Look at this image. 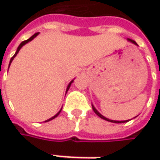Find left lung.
<instances>
[{
    "label": "left lung",
    "instance_id": "obj_1",
    "mask_svg": "<svg viewBox=\"0 0 160 160\" xmlns=\"http://www.w3.org/2000/svg\"><path fill=\"white\" fill-rule=\"evenodd\" d=\"M128 41L137 45V43H136V42H135L134 41H132V40H131V39H128ZM92 110L94 111V113H95V114H96L97 116H99V117H100L101 118L105 119V120H108V121H110V122H114V123H123V122H127V121H129V120H122V121H118V120H111V119H108V118H107L106 117H104L103 115H101V114H100L99 112H98L97 110H96V109H95V108H94L93 106H92Z\"/></svg>",
    "mask_w": 160,
    "mask_h": 160
}]
</instances>
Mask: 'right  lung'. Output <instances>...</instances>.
<instances>
[{"label": "right lung", "mask_w": 160, "mask_h": 160, "mask_svg": "<svg viewBox=\"0 0 160 160\" xmlns=\"http://www.w3.org/2000/svg\"><path fill=\"white\" fill-rule=\"evenodd\" d=\"M38 34H39V32H37V33H35V34H34L33 36H31V37H30L29 39H28L27 41H24V42H22L20 43V45H19V46L17 47V50H16V53L14 54V56H13V57L11 58V60H10V64H9V67H10V65H11V63H12V61H13V59H14V58L16 57V54H17V53H18V52H19V50H20V49L22 48V46H24V45H25L26 43H28V42H30V41H32V40H33V39H34V38H35V37H36V36H37ZM72 82H73V80L69 82V84H68V88H67V91H68V90L69 89V87H70V85H71V83H72ZM61 110H62V109H61ZM61 110H60V111L58 112V113H57L56 115H54V116H53L52 118H49V119H47V120H45V122H47V121H50V120H52V119H53L54 118H56V117H57V116L59 115V113L61 112Z\"/></svg>", "instance_id": "right-lung-1"}]
</instances>
